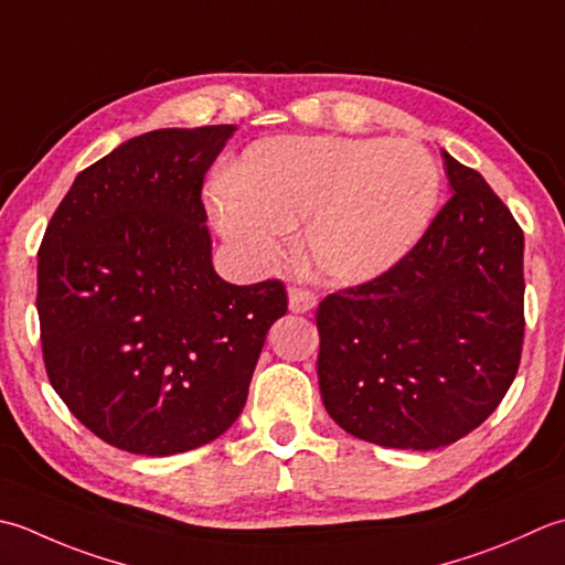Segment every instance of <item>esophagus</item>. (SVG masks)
Masks as SVG:
<instances>
[{"mask_svg":"<svg viewBox=\"0 0 565 565\" xmlns=\"http://www.w3.org/2000/svg\"><path fill=\"white\" fill-rule=\"evenodd\" d=\"M316 296L306 289H289V308L291 313H308L316 308Z\"/></svg>","mask_w":565,"mask_h":565,"instance_id":"esophagus-1","label":"esophagus"}]
</instances>
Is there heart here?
I'll use <instances>...</instances> for the list:
<instances>
[{
  "label": "heart",
  "instance_id": "obj_1",
  "mask_svg": "<svg viewBox=\"0 0 565 565\" xmlns=\"http://www.w3.org/2000/svg\"><path fill=\"white\" fill-rule=\"evenodd\" d=\"M440 171L416 141L267 137L249 143L210 215L254 264L284 252L303 223V254L330 286H362L394 269L436 215Z\"/></svg>",
  "mask_w": 565,
  "mask_h": 565
}]
</instances>
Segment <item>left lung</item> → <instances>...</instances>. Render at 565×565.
Listing matches in <instances>:
<instances>
[{
    "mask_svg": "<svg viewBox=\"0 0 565 565\" xmlns=\"http://www.w3.org/2000/svg\"><path fill=\"white\" fill-rule=\"evenodd\" d=\"M450 201L418 245L318 306V384L350 436L402 450L456 444L510 390L524 340V232L444 149Z\"/></svg>",
    "mask_w": 565,
    "mask_h": 565,
    "instance_id": "1",
    "label": "left lung"
}]
</instances>
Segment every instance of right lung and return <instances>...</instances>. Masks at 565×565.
Listing matches in <instances>:
<instances>
[{
  "mask_svg": "<svg viewBox=\"0 0 565 565\" xmlns=\"http://www.w3.org/2000/svg\"><path fill=\"white\" fill-rule=\"evenodd\" d=\"M235 125L153 129L75 175L39 252L49 380L105 444L139 456L201 448L237 422L281 281L213 267L205 171Z\"/></svg>",
  "mask_w": 565,
  "mask_h": 565,
  "instance_id": "add662e5",
  "label": "right lung"
}]
</instances>
